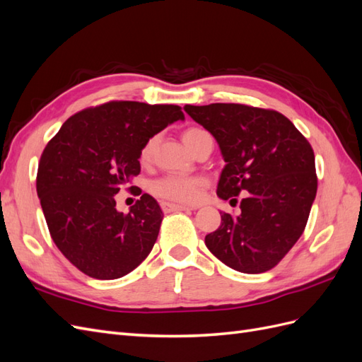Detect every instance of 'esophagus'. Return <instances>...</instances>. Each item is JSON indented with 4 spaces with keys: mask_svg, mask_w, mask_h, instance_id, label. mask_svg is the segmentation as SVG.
I'll return each mask as SVG.
<instances>
[{
    "mask_svg": "<svg viewBox=\"0 0 362 362\" xmlns=\"http://www.w3.org/2000/svg\"><path fill=\"white\" fill-rule=\"evenodd\" d=\"M161 210L164 213H172V211H185V210H193V208L181 204H173V202H161Z\"/></svg>",
    "mask_w": 362,
    "mask_h": 362,
    "instance_id": "obj_1",
    "label": "esophagus"
}]
</instances>
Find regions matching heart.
I'll return each instance as SVG.
<instances>
[{"label": "heart", "mask_w": 362, "mask_h": 362, "mask_svg": "<svg viewBox=\"0 0 362 362\" xmlns=\"http://www.w3.org/2000/svg\"><path fill=\"white\" fill-rule=\"evenodd\" d=\"M205 133L201 128H187L182 133L184 145L193 148L196 139ZM157 145V136L149 137L144 146L140 149V163L149 164L154 156V149ZM204 187V180L201 177H182V175H166V177L158 178L151 184V192L154 193L157 198L173 201V202H194L199 198L201 190Z\"/></svg>", "instance_id": "b5f03b06"}]
</instances>
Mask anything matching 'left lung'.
<instances>
[{
	"instance_id": "1",
	"label": "left lung",
	"mask_w": 362,
	"mask_h": 362,
	"mask_svg": "<svg viewBox=\"0 0 362 362\" xmlns=\"http://www.w3.org/2000/svg\"><path fill=\"white\" fill-rule=\"evenodd\" d=\"M210 131L226 166L217 196L237 202L240 214L222 222L205 245L223 264L243 273L275 267L303 234L317 193L314 151L291 120L245 104L185 105Z\"/></svg>"
}]
</instances>
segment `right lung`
<instances>
[{"label": "right lung", "instance_id": "add662e5", "mask_svg": "<svg viewBox=\"0 0 362 362\" xmlns=\"http://www.w3.org/2000/svg\"><path fill=\"white\" fill-rule=\"evenodd\" d=\"M178 119L180 105L108 101L72 115L43 149L36 178L43 216L52 242L84 275L125 276L154 247L158 202L144 193L124 214L115 194L140 173L145 141Z\"/></svg>", "mask_w": 362, "mask_h": 362}]
</instances>
